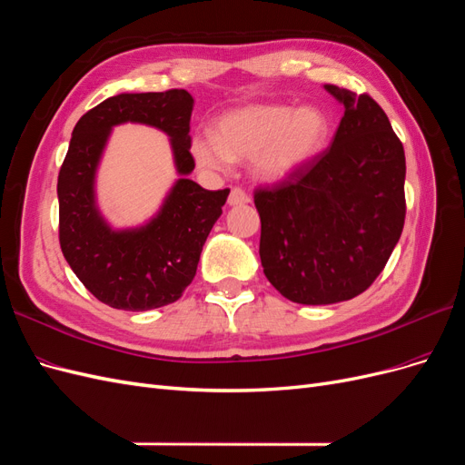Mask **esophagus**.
<instances>
[{
  "mask_svg": "<svg viewBox=\"0 0 465 465\" xmlns=\"http://www.w3.org/2000/svg\"><path fill=\"white\" fill-rule=\"evenodd\" d=\"M250 202V195L242 188H232L229 193V205H244Z\"/></svg>",
  "mask_w": 465,
  "mask_h": 465,
  "instance_id": "1",
  "label": "esophagus"
}]
</instances>
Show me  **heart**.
<instances>
[{
  "label": "heart",
  "instance_id": "obj_1",
  "mask_svg": "<svg viewBox=\"0 0 465 465\" xmlns=\"http://www.w3.org/2000/svg\"><path fill=\"white\" fill-rule=\"evenodd\" d=\"M330 135V120L318 106L250 104L224 112L213 135L195 134L192 154L205 171H224L232 161H252L256 178L277 184L311 164Z\"/></svg>",
  "mask_w": 465,
  "mask_h": 465
}]
</instances>
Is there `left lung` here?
I'll return each mask as SVG.
<instances>
[{
	"instance_id": "8db88e82",
	"label": "left lung",
	"mask_w": 465,
	"mask_h": 465,
	"mask_svg": "<svg viewBox=\"0 0 465 465\" xmlns=\"http://www.w3.org/2000/svg\"><path fill=\"white\" fill-rule=\"evenodd\" d=\"M345 108L331 145L297 176L256 190L267 281L299 304H333L367 291L405 221V153L369 94L323 85Z\"/></svg>"
}]
</instances>
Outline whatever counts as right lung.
I'll return each instance as SVG.
<instances>
[{
    "instance_id": "obj_1",
    "label": "right lung",
    "mask_w": 465,
    "mask_h": 465,
    "mask_svg": "<svg viewBox=\"0 0 465 465\" xmlns=\"http://www.w3.org/2000/svg\"><path fill=\"white\" fill-rule=\"evenodd\" d=\"M193 98L184 89L122 93L75 124L60 168V246L69 267L94 297L118 311L143 312L178 301L192 283L200 254L223 213L229 188L203 190L188 174ZM145 123L172 137L177 172L160 211L147 223L114 230L95 205L94 182L111 128Z\"/></svg>"
}]
</instances>
